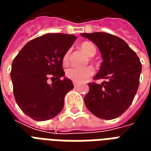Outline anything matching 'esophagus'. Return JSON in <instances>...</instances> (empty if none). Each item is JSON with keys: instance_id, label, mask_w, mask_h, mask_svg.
<instances>
[{"instance_id": "obj_1", "label": "esophagus", "mask_w": 151, "mask_h": 151, "mask_svg": "<svg viewBox=\"0 0 151 151\" xmlns=\"http://www.w3.org/2000/svg\"><path fill=\"white\" fill-rule=\"evenodd\" d=\"M73 85H74V87H78L79 86L78 83H77V82H73Z\"/></svg>"}]
</instances>
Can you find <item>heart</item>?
<instances>
[{"instance_id":"1","label":"heart","mask_w":151,"mask_h":151,"mask_svg":"<svg viewBox=\"0 0 151 151\" xmlns=\"http://www.w3.org/2000/svg\"><path fill=\"white\" fill-rule=\"evenodd\" d=\"M81 49L88 56H95L96 53V47L91 42H83L80 45ZM69 55L70 51L68 50L63 56V63L66 65L69 61ZM94 69L91 66L84 67V68H78V67H70L66 69L65 75L70 80L74 82H82L88 79L94 74Z\"/></svg>"}]
</instances>
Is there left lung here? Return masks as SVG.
<instances>
[{"label": "left lung", "mask_w": 151, "mask_h": 151, "mask_svg": "<svg viewBox=\"0 0 151 151\" xmlns=\"http://www.w3.org/2000/svg\"><path fill=\"white\" fill-rule=\"evenodd\" d=\"M100 51L103 62L94 80L107 79L97 84L88 83L90 91L84 98L86 108L95 116L112 120L126 111L135 97L142 64L136 52L122 39L105 32L82 33Z\"/></svg>", "instance_id": "1"}]
</instances>
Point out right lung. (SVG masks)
Returning <instances> with one entry per match:
<instances>
[{
    "label": "right lung",
    "mask_w": 151,
    "mask_h": 151,
    "mask_svg": "<svg viewBox=\"0 0 151 151\" xmlns=\"http://www.w3.org/2000/svg\"><path fill=\"white\" fill-rule=\"evenodd\" d=\"M75 40L73 35H43L29 41L14 60L10 77L15 100L31 119L50 120L62 110L65 96L74 87L71 80L61 79L63 56Z\"/></svg>",
    "instance_id": "add662e5"
}]
</instances>
